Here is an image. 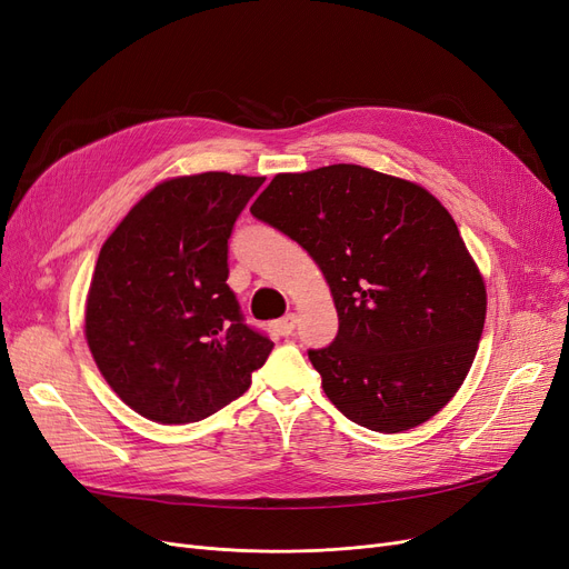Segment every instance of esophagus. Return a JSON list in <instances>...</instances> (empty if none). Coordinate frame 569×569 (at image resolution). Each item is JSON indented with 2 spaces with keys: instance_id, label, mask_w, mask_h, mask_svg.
<instances>
[{
  "instance_id": "1",
  "label": "esophagus",
  "mask_w": 569,
  "mask_h": 569,
  "mask_svg": "<svg viewBox=\"0 0 569 569\" xmlns=\"http://www.w3.org/2000/svg\"><path fill=\"white\" fill-rule=\"evenodd\" d=\"M298 326V317L296 313H286L283 319H279L277 323H273V328H277L279 335H283V338H288V335H292V330H296Z\"/></svg>"
}]
</instances>
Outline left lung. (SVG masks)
<instances>
[{
    "label": "left lung",
    "instance_id": "8db88e82",
    "mask_svg": "<svg viewBox=\"0 0 569 569\" xmlns=\"http://www.w3.org/2000/svg\"><path fill=\"white\" fill-rule=\"evenodd\" d=\"M323 271L340 328L309 349L351 422L398 433L443 408L473 363L488 296L448 210L415 182L356 163L279 173L250 206Z\"/></svg>",
    "mask_w": 569,
    "mask_h": 569
}]
</instances>
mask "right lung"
I'll return each mask as SVG.
<instances>
[{"mask_svg": "<svg viewBox=\"0 0 569 569\" xmlns=\"http://www.w3.org/2000/svg\"><path fill=\"white\" fill-rule=\"evenodd\" d=\"M262 182L166 180L100 248L83 332L114 393L152 422H199L237 401L273 349L227 286V241Z\"/></svg>", "mask_w": 569, "mask_h": 569, "instance_id": "obj_1", "label": "right lung"}]
</instances>
